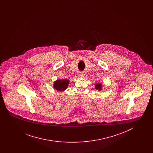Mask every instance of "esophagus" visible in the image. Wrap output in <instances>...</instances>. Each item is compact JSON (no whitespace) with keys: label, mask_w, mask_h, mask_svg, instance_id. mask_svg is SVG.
I'll use <instances>...</instances> for the list:
<instances>
[{"label":"esophagus","mask_w":153,"mask_h":153,"mask_svg":"<svg viewBox=\"0 0 153 153\" xmlns=\"http://www.w3.org/2000/svg\"><path fill=\"white\" fill-rule=\"evenodd\" d=\"M80 77H84V75L82 74H81L80 75Z\"/></svg>","instance_id":"esophagus-1"}]
</instances>
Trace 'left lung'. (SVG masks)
<instances>
[{
    "label": "left lung",
    "mask_w": 153,
    "mask_h": 153,
    "mask_svg": "<svg viewBox=\"0 0 153 153\" xmlns=\"http://www.w3.org/2000/svg\"><path fill=\"white\" fill-rule=\"evenodd\" d=\"M95 88L96 89H98L99 91L100 90L102 89V85H101V84H96L95 85Z\"/></svg>",
    "instance_id": "obj_1"
}]
</instances>
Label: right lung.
Here are the masks:
<instances>
[{
    "mask_svg": "<svg viewBox=\"0 0 153 153\" xmlns=\"http://www.w3.org/2000/svg\"><path fill=\"white\" fill-rule=\"evenodd\" d=\"M68 80H58L54 83V88L59 91H63L65 90L69 84Z\"/></svg>",
    "mask_w": 153,
    "mask_h": 153,
    "instance_id": "add662e5",
    "label": "right lung"
}]
</instances>
